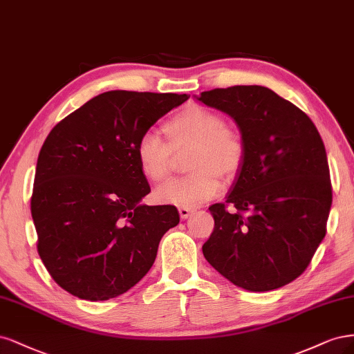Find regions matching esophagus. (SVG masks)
<instances>
[{
  "instance_id": "obj_1",
  "label": "esophagus",
  "mask_w": 354,
  "mask_h": 354,
  "mask_svg": "<svg viewBox=\"0 0 354 354\" xmlns=\"http://www.w3.org/2000/svg\"><path fill=\"white\" fill-rule=\"evenodd\" d=\"M194 212H196L194 207H179V216L182 219H188L189 216L194 214Z\"/></svg>"
}]
</instances>
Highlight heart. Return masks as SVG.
Segmentation results:
<instances>
[{"label": "heart", "mask_w": 354, "mask_h": 354, "mask_svg": "<svg viewBox=\"0 0 354 354\" xmlns=\"http://www.w3.org/2000/svg\"><path fill=\"white\" fill-rule=\"evenodd\" d=\"M169 144L154 132L140 136L135 157L141 174L153 182H162L172 170L174 151L192 148L188 169L192 172L174 179L156 191L158 201L180 207H196L218 196L221 175L234 178L241 169L247 145L243 133L226 127L225 119L203 106H188L165 124Z\"/></svg>", "instance_id": "heart-1"}]
</instances>
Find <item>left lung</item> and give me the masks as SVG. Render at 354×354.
Returning a JSON list of instances; mask_svg holds the SVG:
<instances>
[{
    "label": "left lung",
    "mask_w": 354,
    "mask_h": 354,
    "mask_svg": "<svg viewBox=\"0 0 354 354\" xmlns=\"http://www.w3.org/2000/svg\"><path fill=\"white\" fill-rule=\"evenodd\" d=\"M198 100L234 118L247 145L226 201L209 207L214 227L203 254L244 290L281 288L326 234L333 187L324 141L303 110L266 86L216 88Z\"/></svg>",
    "instance_id": "8db88e82"
}]
</instances>
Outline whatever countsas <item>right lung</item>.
Returning <instances> with one entry per match:
<instances>
[{
    "instance_id": "right-lung-1",
    "label": "right lung",
    "mask_w": 354,
    "mask_h": 354,
    "mask_svg": "<svg viewBox=\"0 0 354 354\" xmlns=\"http://www.w3.org/2000/svg\"><path fill=\"white\" fill-rule=\"evenodd\" d=\"M187 94L109 91L60 120L45 140L30 197L37 248L75 297L127 292L153 266L175 206L140 204L150 192L135 157L140 136Z\"/></svg>"
}]
</instances>
